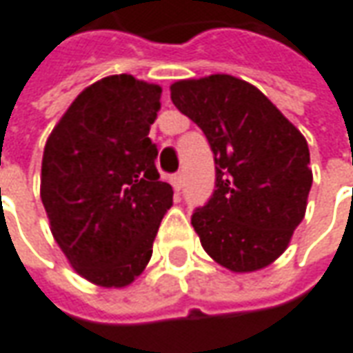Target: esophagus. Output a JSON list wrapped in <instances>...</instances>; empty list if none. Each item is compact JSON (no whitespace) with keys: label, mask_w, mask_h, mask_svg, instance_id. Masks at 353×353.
<instances>
[{"label":"esophagus","mask_w":353,"mask_h":353,"mask_svg":"<svg viewBox=\"0 0 353 353\" xmlns=\"http://www.w3.org/2000/svg\"><path fill=\"white\" fill-rule=\"evenodd\" d=\"M172 188L179 192V190H182V186H184V172H176V174H172Z\"/></svg>","instance_id":"34e87169"}]
</instances>
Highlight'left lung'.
<instances>
[{
  "label": "left lung",
  "instance_id": "obj_1",
  "mask_svg": "<svg viewBox=\"0 0 353 353\" xmlns=\"http://www.w3.org/2000/svg\"><path fill=\"white\" fill-rule=\"evenodd\" d=\"M171 101L214 151L215 190L192 214L212 259L254 272L288 248L313 184L307 139L250 83L217 73L171 85Z\"/></svg>",
  "mask_w": 353,
  "mask_h": 353
}]
</instances>
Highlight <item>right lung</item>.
Listing matches in <instances>:
<instances>
[{
    "instance_id": "1",
    "label": "right lung",
    "mask_w": 353,
    "mask_h": 353,
    "mask_svg": "<svg viewBox=\"0 0 353 353\" xmlns=\"http://www.w3.org/2000/svg\"><path fill=\"white\" fill-rule=\"evenodd\" d=\"M159 99V85L105 77L77 94L44 148L40 198L52 235L75 272L103 288L143 272L172 205L148 138Z\"/></svg>"
}]
</instances>
